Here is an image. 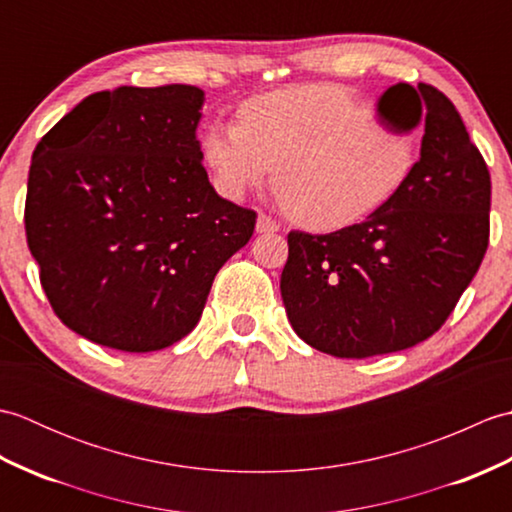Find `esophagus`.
<instances>
[{"label": "esophagus", "mask_w": 512, "mask_h": 512, "mask_svg": "<svg viewBox=\"0 0 512 512\" xmlns=\"http://www.w3.org/2000/svg\"><path fill=\"white\" fill-rule=\"evenodd\" d=\"M279 231V224L273 217L266 215V213H259L257 217V233H277Z\"/></svg>", "instance_id": "1"}]
</instances>
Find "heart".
<instances>
[{"instance_id":"obj_1","label":"heart","mask_w":512,"mask_h":512,"mask_svg":"<svg viewBox=\"0 0 512 512\" xmlns=\"http://www.w3.org/2000/svg\"><path fill=\"white\" fill-rule=\"evenodd\" d=\"M217 189L239 198L273 169V189L292 220L330 231L383 206L416 165V136L378 121L374 107L339 85L255 96L239 123L204 134Z\"/></svg>"}]
</instances>
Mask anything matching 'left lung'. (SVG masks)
<instances>
[{"label":"left lung","instance_id":"left-lung-1","mask_svg":"<svg viewBox=\"0 0 512 512\" xmlns=\"http://www.w3.org/2000/svg\"><path fill=\"white\" fill-rule=\"evenodd\" d=\"M400 129L422 125L420 158L367 220L288 233L281 299L292 330L336 358L400 352L449 319L491 235V173L455 105L433 85L380 99Z\"/></svg>","mask_w":512,"mask_h":512}]
</instances>
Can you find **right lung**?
<instances>
[{
    "label": "right lung",
    "instance_id": "right-lung-1",
    "mask_svg": "<svg viewBox=\"0 0 512 512\" xmlns=\"http://www.w3.org/2000/svg\"><path fill=\"white\" fill-rule=\"evenodd\" d=\"M195 85L90 94L39 140L26 239L54 314L85 339L156 352L198 325L257 213L215 193Z\"/></svg>",
    "mask_w": 512,
    "mask_h": 512
}]
</instances>
